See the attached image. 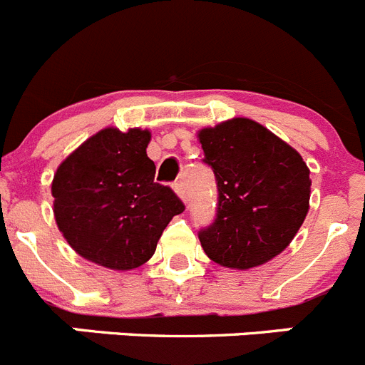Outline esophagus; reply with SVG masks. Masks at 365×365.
Returning <instances> with one entry per match:
<instances>
[{"instance_id":"obj_1","label":"esophagus","mask_w":365,"mask_h":365,"mask_svg":"<svg viewBox=\"0 0 365 365\" xmlns=\"http://www.w3.org/2000/svg\"><path fill=\"white\" fill-rule=\"evenodd\" d=\"M173 187H174V192H176L182 200H185V187H183V183L178 182V183H174Z\"/></svg>"}]
</instances>
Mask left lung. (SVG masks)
<instances>
[{"label": "left lung", "mask_w": 365, "mask_h": 365, "mask_svg": "<svg viewBox=\"0 0 365 365\" xmlns=\"http://www.w3.org/2000/svg\"><path fill=\"white\" fill-rule=\"evenodd\" d=\"M218 187L217 218L198 233L205 255L233 270L277 257L309 213L310 170L259 123L235 117L198 132Z\"/></svg>", "instance_id": "left-lung-1"}]
</instances>
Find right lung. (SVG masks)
I'll return each instance as SVG.
<instances>
[{
	"label": "right lung",
	"instance_id": "obj_1",
	"mask_svg": "<svg viewBox=\"0 0 365 365\" xmlns=\"http://www.w3.org/2000/svg\"><path fill=\"white\" fill-rule=\"evenodd\" d=\"M150 132L104 128L73 150L51 183L56 226L81 257L110 270H134L154 255L161 233L185 209L154 182Z\"/></svg>",
	"mask_w": 365,
	"mask_h": 365
}]
</instances>
